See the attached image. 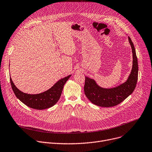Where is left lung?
Instances as JSON below:
<instances>
[{"instance_id":"1","label":"left lung","mask_w":152,"mask_h":152,"mask_svg":"<svg viewBox=\"0 0 152 152\" xmlns=\"http://www.w3.org/2000/svg\"><path fill=\"white\" fill-rule=\"evenodd\" d=\"M133 53V65L127 80L120 85L112 88H104L97 85L92 78L85 77V94L87 98L96 105L102 107H111L123 102L134 91L137 81L138 64L134 44L128 37Z\"/></svg>"}]
</instances>
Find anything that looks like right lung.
Segmentation results:
<instances>
[{"label":"right lung","mask_w":152,"mask_h":152,"mask_svg":"<svg viewBox=\"0 0 152 152\" xmlns=\"http://www.w3.org/2000/svg\"><path fill=\"white\" fill-rule=\"evenodd\" d=\"M71 75L58 80L50 89L37 94H30L20 91L10 77L11 88L16 97L27 107L36 110H45L53 107L60 99L64 84Z\"/></svg>","instance_id":"obj_1"}]
</instances>
